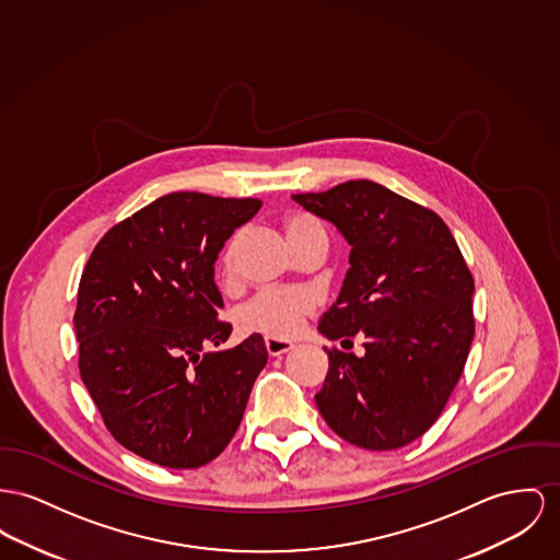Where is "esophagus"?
Masks as SVG:
<instances>
[{
    "label": "esophagus",
    "mask_w": 560,
    "mask_h": 560,
    "mask_svg": "<svg viewBox=\"0 0 560 560\" xmlns=\"http://www.w3.org/2000/svg\"><path fill=\"white\" fill-rule=\"evenodd\" d=\"M265 348H267L269 357H282V354L293 350V343L282 341V339H273V337H265Z\"/></svg>",
    "instance_id": "34e87169"
}]
</instances>
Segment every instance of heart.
<instances>
[{"label":"heart","mask_w":560,"mask_h":560,"mask_svg":"<svg viewBox=\"0 0 560 560\" xmlns=\"http://www.w3.org/2000/svg\"><path fill=\"white\" fill-rule=\"evenodd\" d=\"M284 235L293 248L307 237H325L323 226L305 214H293L284 221ZM223 273L233 271V244L223 255ZM316 295L305 289H267L246 301L235 312V325L246 336H265L291 341L301 334L305 320L316 312Z\"/></svg>","instance_id":"b5f03b06"}]
</instances>
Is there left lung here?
<instances>
[{
  "label": "left lung",
  "instance_id": "8db88e82",
  "mask_svg": "<svg viewBox=\"0 0 560 560\" xmlns=\"http://www.w3.org/2000/svg\"><path fill=\"white\" fill-rule=\"evenodd\" d=\"M350 244V269L318 331L365 352L327 350L316 406L337 435L368 450L418 440L446 408L471 341L474 278L447 224L372 180L293 195Z\"/></svg>",
  "mask_w": 560,
  "mask_h": 560
}]
</instances>
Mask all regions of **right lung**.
Listing matches in <instances>:
<instances>
[{"label":"right lung","instance_id":"obj_1","mask_svg":"<svg viewBox=\"0 0 560 560\" xmlns=\"http://www.w3.org/2000/svg\"><path fill=\"white\" fill-rule=\"evenodd\" d=\"M259 199L170 192L114 224L86 262L74 327L82 382L120 446L195 469L235 435L267 363L261 336H231L214 262Z\"/></svg>","mask_w":560,"mask_h":560}]
</instances>
